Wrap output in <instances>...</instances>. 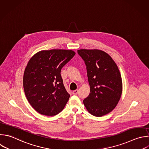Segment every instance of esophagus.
Wrapping results in <instances>:
<instances>
[{
    "label": "esophagus",
    "instance_id": "obj_1",
    "mask_svg": "<svg viewBox=\"0 0 149 149\" xmlns=\"http://www.w3.org/2000/svg\"><path fill=\"white\" fill-rule=\"evenodd\" d=\"M72 93H73V94H74V95L77 94L78 93V90H75L73 91H72Z\"/></svg>",
    "mask_w": 149,
    "mask_h": 149
}]
</instances>
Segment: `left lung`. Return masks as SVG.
<instances>
[{
    "mask_svg": "<svg viewBox=\"0 0 149 149\" xmlns=\"http://www.w3.org/2000/svg\"><path fill=\"white\" fill-rule=\"evenodd\" d=\"M77 52L86 65L90 87L84 105L91 115L104 116L115 108L121 97L122 81L119 69L103 51L81 49Z\"/></svg>",
    "mask_w": 149,
    "mask_h": 149,
    "instance_id": "8db88e82",
    "label": "left lung"
}]
</instances>
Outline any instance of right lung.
<instances>
[{"instance_id": "1", "label": "right lung", "mask_w": 149, "mask_h": 149, "mask_svg": "<svg viewBox=\"0 0 149 149\" xmlns=\"http://www.w3.org/2000/svg\"><path fill=\"white\" fill-rule=\"evenodd\" d=\"M75 54L72 50H43L29 61L23 87L28 101L39 113L54 116L63 109L70 95L63 85L61 71Z\"/></svg>"}]
</instances>
